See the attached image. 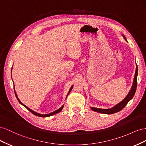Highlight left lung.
Returning a JSON list of instances; mask_svg holds the SVG:
<instances>
[{
	"label": "left lung",
	"instance_id": "obj_1",
	"mask_svg": "<svg viewBox=\"0 0 146 146\" xmlns=\"http://www.w3.org/2000/svg\"><path fill=\"white\" fill-rule=\"evenodd\" d=\"M123 37L125 39V40H127L124 36H123ZM137 76H138V66H137V65H136L135 74V77H134V79H133V85H132V86L131 88V90H130L129 94H127V96L125 97V99H123L122 102H121L120 103L114 106V107H113L111 108H110V109H101V108H98L91 107V110H93V111H96V112L103 113V114H113V113L120 111L121 110H122L123 108L125 107L127 104H128V102H129L133 98V96L135 94L136 90Z\"/></svg>",
	"mask_w": 146,
	"mask_h": 146
}]
</instances>
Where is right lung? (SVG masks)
<instances>
[{"instance_id":"obj_1","label":"right lung","mask_w":146,"mask_h":146,"mask_svg":"<svg viewBox=\"0 0 146 146\" xmlns=\"http://www.w3.org/2000/svg\"><path fill=\"white\" fill-rule=\"evenodd\" d=\"M72 88H73V86H71V88H70V90H69V92H68V95H67V96H68V94H69V92H70V91L72 90ZM14 89H15V86H14ZM15 95H16V98H17V100L19 101V102L21 104V105H23V106H24V107L27 108L28 110H29V111L32 113V114H33L34 115H36V116H39V117H48V116H52V115H54V114H56V113H59V112H60L61 110H62V109L63 108V106H62V107H61V108H60L58 110H56V111H54V112H52V113H49V114H39V113H36V112H35V111H33L32 110H31V109H30L29 108H28L27 106H25L24 104H23V103L21 102L19 100V98H17V94H16V91H15ZM66 96V97H67Z\"/></svg>"}]
</instances>
